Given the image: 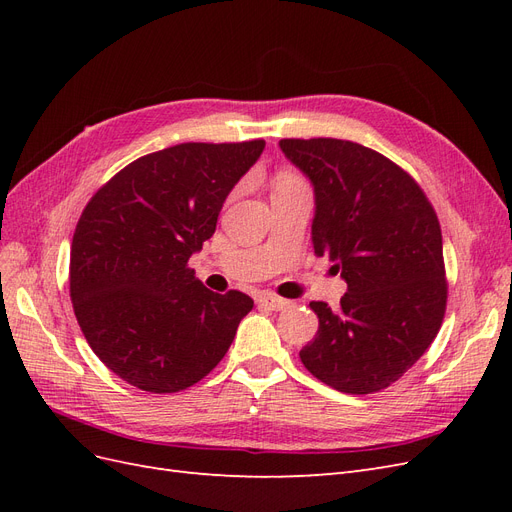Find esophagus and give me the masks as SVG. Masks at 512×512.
Here are the masks:
<instances>
[{
  "label": "esophagus",
  "instance_id": "1",
  "mask_svg": "<svg viewBox=\"0 0 512 512\" xmlns=\"http://www.w3.org/2000/svg\"><path fill=\"white\" fill-rule=\"evenodd\" d=\"M258 303H260L262 307L273 309V312H282V309H288V307H290V301H288V299L275 297V294H271V292H262L260 297H258Z\"/></svg>",
  "mask_w": 512,
  "mask_h": 512
}]
</instances>
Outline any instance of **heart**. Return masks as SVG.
<instances>
[{
	"label": "heart",
	"mask_w": 512,
	"mask_h": 512,
	"mask_svg": "<svg viewBox=\"0 0 512 512\" xmlns=\"http://www.w3.org/2000/svg\"><path fill=\"white\" fill-rule=\"evenodd\" d=\"M294 177H290V175H284V177H280V179H277V183H282V181H292Z\"/></svg>",
	"instance_id": "1"
}]
</instances>
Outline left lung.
<instances>
[{
  "label": "left lung",
  "instance_id": "1",
  "mask_svg": "<svg viewBox=\"0 0 512 512\" xmlns=\"http://www.w3.org/2000/svg\"><path fill=\"white\" fill-rule=\"evenodd\" d=\"M284 156L314 188L312 243L348 292L312 301L316 337L299 352L335 391L367 395L421 359L446 309L442 232L418 183L382 153L339 138H284Z\"/></svg>",
  "mask_w": 512,
  "mask_h": 512
}]
</instances>
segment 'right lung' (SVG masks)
<instances>
[{
  "label": "right lung",
  "mask_w": 512,
  "mask_h": 512,
  "mask_svg": "<svg viewBox=\"0 0 512 512\" xmlns=\"http://www.w3.org/2000/svg\"><path fill=\"white\" fill-rule=\"evenodd\" d=\"M265 141L181 143L128 164L89 200L70 250V299L91 350L121 380L177 393L203 380L254 301L188 267Z\"/></svg>",
  "instance_id": "right-lung-1"
}]
</instances>
